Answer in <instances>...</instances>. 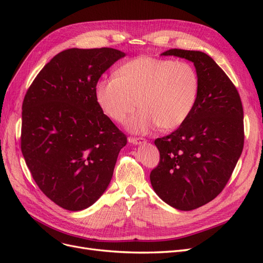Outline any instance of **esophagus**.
Here are the masks:
<instances>
[{
	"mask_svg": "<svg viewBox=\"0 0 263 263\" xmlns=\"http://www.w3.org/2000/svg\"><path fill=\"white\" fill-rule=\"evenodd\" d=\"M128 141L132 142L134 145H141V144H145L147 142V140L145 138H141V137H129Z\"/></svg>",
	"mask_w": 263,
	"mask_h": 263,
	"instance_id": "34e87169",
	"label": "esophagus"
}]
</instances>
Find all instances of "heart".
Wrapping results in <instances>:
<instances>
[{"instance_id":"obj_1","label":"heart","mask_w":263,"mask_h":263,"mask_svg":"<svg viewBox=\"0 0 263 263\" xmlns=\"http://www.w3.org/2000/svg\"><path fill=\"white\" fill-rule=\"evenodd\" d=\"M200 91V77L192 63L144 55L119 66L114 79L99 81L95 98L118 124H124L138 105L140 110L127 128L147 133L156 125L163 130L180 127L194 110Z\"/></svg>"}]
</instances>
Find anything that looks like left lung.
Instances as JSON below:
<instances>
[{
	"instance_id": "left-lung-1",
	"label": "left lung",
	"mask_w": 263,
	"mask_h": 263,
	"mask_svg": "<svg viewBox=\"0 0 263 263\" xmlns=\"http://www.w3.org/2000/svg\"><path fill=\"white\" fill-rule=\"evenodd\" d=\"M161 54L192 61L201 91L186 121L155 140L160 160L150 172V182L166 204L192 211L214 200L232 177L243 148L242 103L234 83L209 54L183 49Z\"/></svg>"
}]
</instances>
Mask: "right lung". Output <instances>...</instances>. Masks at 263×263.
Returning <instances> with one entry per match:
<instances>
[{"label": "right lung", "mask_w": 263, "mask_h": 263, "mask_svg": "<svg viewBox=\"0 0 263 263\" xmlns=\"http://www.w3.org/2000/svg\"><path fill=\"white\" fill-rule=\"evenodd\" d=\"M123 57L113 48L63 50L24 98L22 154L38 187L65 210L82 211L99 200L127 144L95 98L101 76Z\"/></svg>", "instance_id": "1"}]
</instances>
